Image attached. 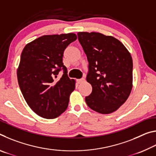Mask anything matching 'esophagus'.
Instances as JSON below:
<instances>
[{"mask_svg":"<svg viewBox=\"0 0 156 156\" xmlns=\"http://www.w3.org/2000/svg\"><path fill=\"white\" fill-rule=\"evenodd\" d=\"M76 81H77V83H78V84H80V83H83V82L84 81V78H80V79H77V80H76Z\"/></svg>","mask_w":156,"mask_h":156,"instance_id":"esophagus-1","label":"esophagus"}]
</instances>
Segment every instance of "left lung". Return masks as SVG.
<instances>
[{
  "label": "left lung",
  "mask_w": 156,
  "mask_h": 156,
  "mask_svg": "<svg viewBox=\"0 0 156 156\" xmlns=\"http://www.w3.org/2000/svg\"><path fill=\"white\" fill-rule=\"evenodd\" d=\"M78 36L89 62L87 81L92 86L86 103L102 114L114 112L126 102L133 87L130 53L112 36L81 31Z\"/></svg>",
  "instance_id": "1"
}]
</instances>
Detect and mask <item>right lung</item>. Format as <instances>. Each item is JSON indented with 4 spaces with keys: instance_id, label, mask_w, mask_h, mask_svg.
Instances as JSON below:
<instances>
[{
    "instance_id": "obj_1",
    "label": "right lung",
    "mask_w": 156,
    "mask_h": 156,
    "mask_svg": "<svg viewBox=\"0 0 156 156\" xmlns=\"http://www.w3.org/2000/svg\"><path fill=\"white\" fill-rule=\"evenodd\" d=\"M76 39L73 33L44 35L23 50L17 69L18 84L29 107L42 118H56L68 107L76 81L67 76L62 57L66 47ZM61 68L64 73L58 81Z\"/></svg>"
}]
</instances>
